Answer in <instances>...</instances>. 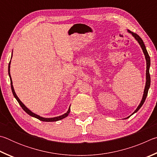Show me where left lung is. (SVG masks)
Wrapping results in <instances>:
<instances>
[{
    "instance_id": "8db88e82",
    "label": "left lung",
    "mask_w": 157,
    "mask_h": 157,
    "mask_svg": "<svg viewBox=\"0 0 157 157\" xmlns=\"http://www.w3.org/2000/svg\"><path fill=\"white\" fill-rule=\"evenodd\" d=\"M128 32L131 33L132 35L135 38V39L137 41H138L139 45H141V48L143 49V52H144V55H145V60H146V65H147V67H146V68H147L146 69V83H145V86L144 94V96H143V98H142V101H141V103L139 104V105L138 106V108H136V110L134 112L133 114H134L135 112H136L140 108H141L143 104L144 103L145 101V98H146V97H147V93H148V90H149L150 86V71H149L150 66V58L149 54H148V53H147V49H146V48H145V46L144 43V41H143V40L141 39V38L140 37L138 34H136V33H134L132 32H131V31H130V30H128ZM128 118H129V117H128Z\"/></svg>"
}]
</instances>
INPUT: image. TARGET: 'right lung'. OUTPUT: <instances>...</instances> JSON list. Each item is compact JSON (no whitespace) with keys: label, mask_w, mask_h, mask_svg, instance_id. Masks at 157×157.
<instances>
[{"label":"right lung","mask_w":157,"mask_h":157,"mask_svg":"<svg viewBox=\"0 0 157 157\" xmlns=\"http://www.w3.org/2000/svg\"><path fill=\"white\" fill-rule=\"evenodd\" d=\"M10 63H11V61H10L9 66H8V73H9V76H10V81H11V88H12V93H13V97L16 98V99L17 100L18 103L20 104V105L21 106V108L23 109V110L25 112H27V113L29 115H30V116H31V117H35V118H36V119H38V120L42 121H45V122L57 121L61 120L63 119H64V118H65L66 117L68 116V114H69V113H70V108H69L68 111L66 112L65 114H64L63 115H61V116H59V117H54V118H43V117H41L40 116H38V115H37V114L33 113V112L30 111L28 108H26L25 105L24 104L20 101V99H19L18 97H17V95L16 94L14 90H13V85H12V78H11V75H10Z\"/></svg>","instance_id":"obj_1"}]
</instances>
